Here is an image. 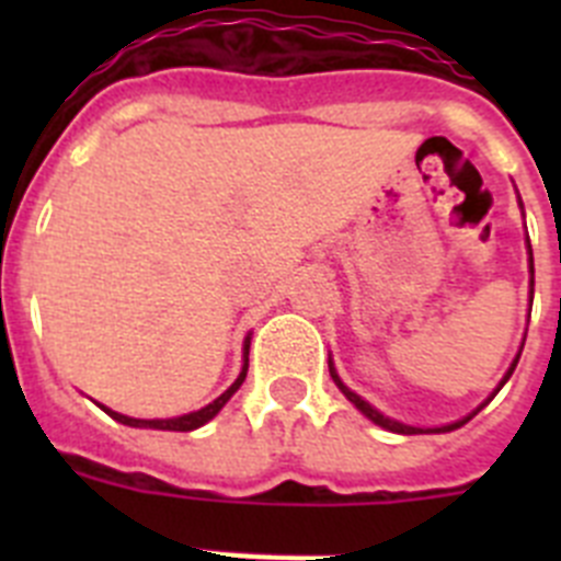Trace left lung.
I'll list each match as a JSON object with an SVG mask.
<instances>
[{
    "label": "left lung",
    "mask_w": 561,
    "mask_h": 561,
    "mask_svg": "<svg viewBox=\"0 0 561 561\" xmlns=\"http://www.w3.org/2000/svg\"><path fill=\"white\" fill-rule=\"evenodd\" d=\"M519 207H523V202H519ZM525 244H528V272H531V300H534V252H531V241H525ZM523 345H525V340H523ZM523 345H519L517 356H514V362H512V365H508V370H505V376H503V379H500V385H497V388H494V393L489 396V399H485L483 404H480L478 410H472V413H469V415H463V419H460V421H453V424H444V427H413V424H401V421H396V419H390V415L379 413V410H376L374 404H370V401H365V399H362V396H356L354 390H351L348 385H345V381L340 379V374H336V368H334V362H331V356H329V374H331V379H334V385H336V388L342 390V396H345V399H348L351 404H354V408L359 410L362 415H365V419H370V421H374V424H379L381 430H390V433H399V435H430V433H453V430L463 427V424H466V421H469V419H474V415H478L480 410H483L485 404H489V401L494 399V396H497V390L503 388L505 381L512 379L514 368H517V362H519V354H523Z\"/></svg>",
    "instance_id": "left-lung-1"
}]
</instances>
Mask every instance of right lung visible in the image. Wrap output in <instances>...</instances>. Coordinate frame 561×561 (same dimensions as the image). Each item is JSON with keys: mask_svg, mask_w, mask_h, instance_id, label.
Returning <instances> with one entry per match:
<instances>
[{"mask_svg": "<svg viewBox=\"0 0 561 561\" xmlns=\"http://www.w3.org/2000/svg\"><path fill=\"white\" fill-rule=\"evenodd\" d=\"M250 340L252 334H247L244 340V365H241V374H238V379L232 381L230 388L225 390V393L219 396V399H213L207 408L202 410H193V413H185V415H176V419H131V415H123V413H114L112 408H106V404H98V408L103 410V413L112 415L114 421H121V424H126V427H140V430H168V433H191V430H199L205 427L207 421L216 419L219 415V410L225 408L227 401L232 399V393H236L241 385H244L247 379V368H250Z\"/></svg>", "mask_w": 561, "mask_h": 561, "instance_id": "add662e5", "label": "right lung"}]
</instances>
